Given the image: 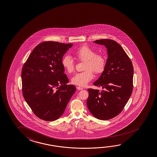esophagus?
<instances>
[{"mask_svg":"<svg viewBox=\"0 0 157 157\" xmlns=\"http://www.w3.org/2000/svg\"><path fill=\"white\" fill-rule=\"evenodd\" d=\"M77 89L78 90H82V89H83V88H82V87H79V86H77Z\"/></svg>","mask_w":157,"mask_h":157,"instance_id":"obj_1","label":"esophagus"}]
</instances>
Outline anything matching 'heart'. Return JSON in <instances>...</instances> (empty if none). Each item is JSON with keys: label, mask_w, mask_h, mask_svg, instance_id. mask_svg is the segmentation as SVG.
Listing matches in <instances>:
<instances>
[{"label": "heart", "mask_w": 157, "mask_h": 157, "mask_svg": "<svg viewBox=\"0 0 157 157\" xmlns=\"http://www.w3.org/2000/svg\"><path fill=\"white\" fill-rule=\"evenodd\" d=\"M78 59L85 61L82 72L78 73L72 77V82L75 85L85 86L94 78V73L96 75L102 73L107 65V59L103 54H96V50L87 45L81 46L75 52ZM62 66L66 72L71 73L75 70V62L69 55L64 56L61 61Z\"/></svg>", "instance_id": "1"}]
</instances>
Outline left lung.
<instances>
[{
    "mask_svg": "<svg viewBox=\"0 0 157 157\" xmlns=\"http://www.w3.org/2000/svg\"><path fill=\"white\" fill-rule=\"evenodd\" d=\"M104 45L108 59L105 71L94 85L102 91L87 89L86 104L93 116L100 120H108L123 111L133 90L134 68L131 59L117 42L108 39L94 41Z\"/></svg>",
    "mask_w": 157,
    "mask_h": 157,
    "instance_id": "1",
    "label": "left lung"
}]
</instances>
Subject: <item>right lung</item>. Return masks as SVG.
Returning a JSON list of instances; mask_svg holds the SVG:
<instances>
[{"label":"right lung","mask_w":157,"mask_h":157,"mask_svg":"<svg viewBox=\"0 0 157 157\" xmlns=\"http://www.w3.org/2000/svg\"><path fill=\"white\" fill-rule=\"evenodd\" d=\"M72 44L44 41L33 49L21 72L23 98L39 118H59L75 91L64 73L61 61Z\"/></svg>","instance_id":"right-lung-1"}]
</instances>
